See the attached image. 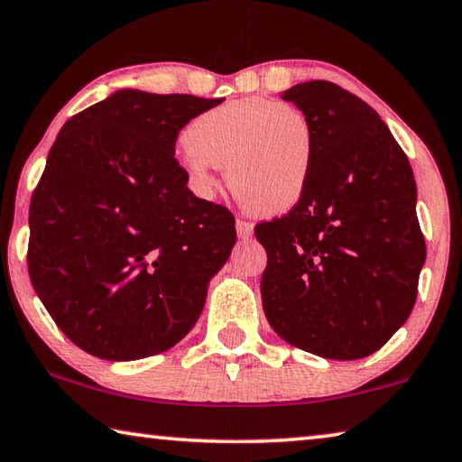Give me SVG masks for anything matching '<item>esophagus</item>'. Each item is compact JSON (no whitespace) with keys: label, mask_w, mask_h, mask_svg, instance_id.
Instances as JSON below:
<instances>
[{"label":"esophagus","mask_w":462,"mask_h":462,"mask_svg":"<svg viewBox=\"0 0 462 462\" xmlns=\"http://www.w3.org/2000/svg\"><path fill=\"white\" fill-rule=\"evenodd\" d=\"M236 232H238V238H251L253 232H254V226L251 222H246V219H236Z\"/></svg>","instance_id":"34e87169"}]
</instances>
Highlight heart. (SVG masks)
<instances>
[{
  "label": "heart",
  "instance_id": "heart-1",
  "mask_svg": "<svg viewBox=\"0 0 462 462\" xmlns=\"http://www.w3.org/2000/svg\"><path fill=\"white\" fill-rule=\"evenodd\" d=\"M180 166L201 197L216 189L214 166H226L236 199L263 216L283 214L306 191L314 162V129L290 102L240 98L189 123Z\"/></svg>",
  "mask_w": 462,
  "mask_h": 462
}]
</instances>
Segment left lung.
Returning <instances> with one entry per match:
<instances>
[{
	"mask_svg": "<svg viewBox=\"0 0 462 462\" xmlns=\"http://www.w3.org/2000/svg\"><path fill=\"white\" fill-rule=\"evenodd\" d=\"M314 129L310 180L288 216L254 228L263 310L294 347L360 360L409 319L426 261L411 164L374 108L333 82L282 94Z\"/></svg>",
	"mask_w": 462,
	"mask_h": 462,
	"instance_id": "8db88e82",
	"label": "left lung"
}]
</instances>
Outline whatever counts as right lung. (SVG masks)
<instances>
[{
  "instance_id": "right-lung-1",
  "label": "right lung",
  "mask_w": 462,
  "mask_h": 462,
  "mask_svg": "<svg viewBox=\"0 0 462 462\" xmlns=\"http://www.w3.org/2000/svg\"><path fill=\"white\" fill-rule=\"evenodd\" d=\"M224 98L116 90L73 115L31 201L28 273L90 356H156L191 331L236 243L234 216L195 197L179 131Z\"/></svg>"
}]
</instances>
